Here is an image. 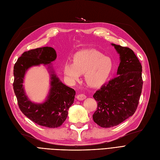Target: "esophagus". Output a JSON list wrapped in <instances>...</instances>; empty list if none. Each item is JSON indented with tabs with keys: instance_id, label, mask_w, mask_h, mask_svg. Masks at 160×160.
<instances>
[{
	"instance_id": "esophagus-1",
	"label": "esophagus",
	"mask_w": 160,
	"mask_h": 160,
	"mask_svg": "<svg viewBox=\"0 0 160 160\" xmlns=\"http://www.w3.org/2000/svg\"><path fill=\"white\" fill-rule=\"evenodd\" d=\"M76 98H77V99H78V100L81 101V100H83L86 99V96L85 94H78V96H77Z\"/></svg>"
}]
</instances>
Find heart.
I'll use <instances>...</instances> for the list:
<instances>
[{
  "mask_svg": "<svg viewBox=\"0 0 160 160\" xmlns=\"http://www.w3.org/2000/svg\"><path fill=\"white\" fill-rule=\"evenodd\" d=\"M73 63L67 64L63 68L66 78L71 82L78 81L85 73V80L89 86L100 87L109 78L113 68V62L96 50H85L77 52Z\"/></svg>",
  "mask_w": 160,
  "mask_h": 160,
  "instance_id": "heart-1",
  "label": "heart"
}]
</instances>
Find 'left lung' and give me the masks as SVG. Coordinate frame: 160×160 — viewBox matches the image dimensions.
Wrapping results in <instances>:
<instances>
[{
  "mask_svg": "<svg viewBox=\"0 0 160 160\" xmlns=\"http://www.w3.org/2000/svg\"><path fill=\"white\" fill-rule=\"evenodd\" d=\"M112 45L120 54L118 76L93 95L98 108L92 118L102 128L118 126L134 114L143 85L142 66L133 51L120 45Z\"/></svg>",
  "mask_w": 160,
  "mask_h": 160,
  "instance_id": "obj_1",
  "label": "left lung"
}]
</instances>
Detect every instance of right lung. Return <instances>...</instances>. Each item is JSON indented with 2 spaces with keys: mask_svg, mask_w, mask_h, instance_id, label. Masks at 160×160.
Masks as SVG:
<instances>
[{
  "mask_svg": "<svg viewBox=\"0 0 160 160\" xmlns=\"http://www.w3.org/2000/svg\"><path fill=\"white\" fill-rule=\"evenodd\" d=\"M56 57L55 50L46 46L24 52L14 66L13 89L20 110L34 123L50 128H58L64 123L76 95L75 90L64 84L56 74L51 62ZM40 64L48 66L51 88L45 101L35 103L25 94L22 84L27 70L32 66Z\"/></svg>",
  "mask_w": 160,
  "mask_h": 160,
  "instance_id": "obj_1",
  "label": "right lung"
}]
</instances>
